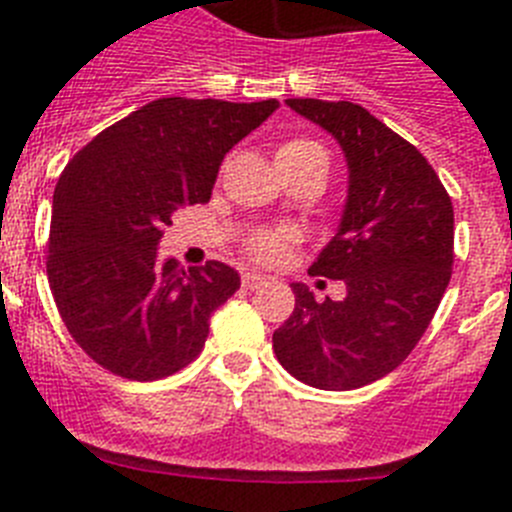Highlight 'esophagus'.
Listing matches in <instances>:
<instances>
[{"label":"esophagus","mask_w":512,"mask_h":512,"mask_svg":"<svg viewBox=\"0 0 512 512\" xmlns=\"http://www.w3.org/2000/svg\"><path fill=\"white\" fill-rule=\"evenodd\" d=\"M243 287L246 289H261V287H266V277H261V274H251V271H246V274H243Z\"/></svg>","instance_id":"esophagus-1"}]
</instances>
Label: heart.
<instances>
[{"instance_id": "obj_1", "label": "heart", "mask_w": 512, "mask_h": 512, "mask_svg": "<svg viewBox=\"0 0 512 512\" xmlns=\"http://www.w3.org/2000/svg\"><path fill=\"white\" fill-rule=\"evenodd\" d=\"M325 164L328 166V153L318 140L310 138H287L277 148V164L284 166H305V164ZM295 243V235L289 230L261 228L253 230L243 241V251L259 264H279L287 256L289 246Z\"/></svg>"}]
</instances>
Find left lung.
<instances>
[{
  "instance_id": "obj_1",
  "label": "left lung",
  "mask_w": 512,
  "mask_h": 512,
  "mask_svg": "<svg viewBox=\"0 0 512 512\" xmlns=\"http://www.w3.org/2000/svg\"><path fill=\"white\" fill-rule=\"evenodd\" d=\"M341 143L348 202L310 274L343 279L318 302L295 284V310L274 330L279 364L318 390H359L390 374L431 325L454 266V205L423 153L354 102L287 99Z\"/></svg>"
}]
</instances>
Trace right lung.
<instances>
[{
    "mask_svg": "<svg viewBox=\"0 0 512 512\" xmlns=\"http://www.w3.org/2000/svg\"><path fill=\"white\" fill-rule=\"evenodd\" d=\"M277 107L153 99L66 164L45 269L71 338L107 372L153 382L200 356L207 320L241 277L223 261L184 271L156 246L176 207L210 200L225 153Z\"/></svg>",
    "mask_w": 512,
    "mask_h": 512,
    "instance_id": "1",
    "label": "right lung"
}]
</instances>
